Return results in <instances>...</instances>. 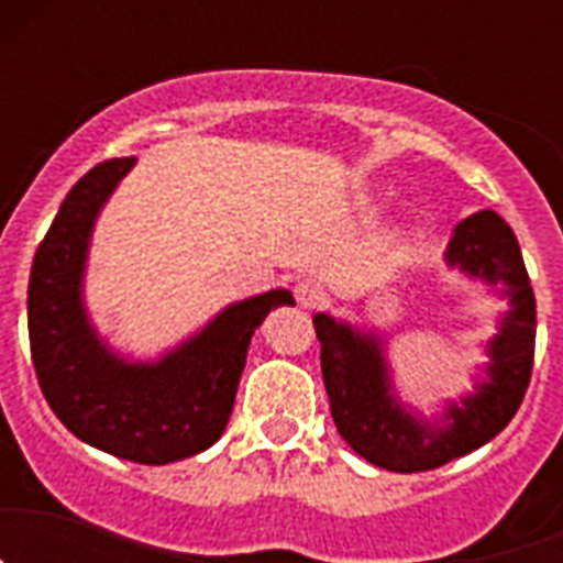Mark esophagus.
Returning a JSON list of instances; mask_svg holds the SVG:
<instances>
[{
	"mask_svg": "<svg viewBox=\"0 0 563 563\" xmlns=\"http://www.w3.org/2000/svg\"><path fill=\"white\" fill-rule=\"evenodd\" d=\"M292 292H296V301L301 310H312V307H318L321 301H324V287L318 285V282H312V278L298 282Z\"/></svg>",
	"mask_w": 563,
	"mask_h": 563,
	"instance_id": "esophagus-1",
	"label": "esophagus"
}]
</instances>
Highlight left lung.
<instances>
[{
	"mask_svg": "<svg viewBox=\"0 0 563 563\" xmlns=\"http://www.w3.org/2000/svg\"><path fill=\"white\" fill-rule=\"evenodd\" d=\"M442 258L449 271L507 301V310L482 343L485 363L471 375V389L442 400L429 417L400 397L380 327L312 316L338 434L363 460L395 474L431 471L494 440L519 411L533 372L536 296L510 225L496 211L474 213L454 228Z\"/></svg>",
	"mask_w": 563,
	"mask_h": 563,
	"instance_id": "1",
	"label": "left lung"
}]
</instances>
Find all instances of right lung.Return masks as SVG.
Here are the masks:
<instances>
[{"label":"right lung","mask_w":563,"mask_h":563,"mask_svg":"<svg viewBox=\"0 0 563 563\" xmlns=\"http://www.w3.org/2000/svg\"><path fill=\"white\" fill-rule=\"evenodd\" d=\"M134 163H101L67 194L33 258L27 332L38 386L78 440L121 460L166 465L220 440L253 332L267 312L296 301L282 287L233 301L157 357L114 350L89 316L84 287L98 217Z\"/></svg>","instance_id":"right-lung-1"}]
</instances>
